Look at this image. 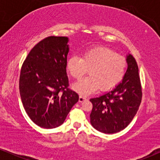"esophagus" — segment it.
<instances>
[{"mask_svg":"<svg viewBox=\"0 0 160 160\" xmlns=\"http://www.w3.org/2000/svg\"><path fill=\"white\" fill-rule=\"evenodd\" d=\"M86 100V98L84 96H82V95H80V97H79V102H84V101Z\"/></svg>","mask_w":160,"mask_h":160,"instance_id":"esophagus-1","label":"esophagus"}]
</instances>
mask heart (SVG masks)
<instances>
[{
  "mask_svg": "<svg viewBox=\"0 0 160 160\" xmlns=\"http://www.w3.org/2000/svg\"><path fill=\"white\" fill-rule=\"evenodd\" d=\"M127 62L125 57L112 49L95 47L86 50L82 58L70 57L67 70L73 78L80 80L89 70V76L76 82L73 89L82 95L113 89L122 81L126 74Z\"/></svg>",
  "mask_w": 160,
  "mask_h": 160,
  "instance_id": "b5f03b06",
  "label": "heart"
}]
</instances>
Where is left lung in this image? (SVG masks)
Masks as SVG:
<instances>
[{"label":"left lung","instance_id":"1","mask_svg":"<svg viewBox=\"0 0 160 160\" xmlns=\"http://www.w3.org/2000/svg\"><path fill=\"white\" fill-rule=\"evenodd\" d=\"M126 62L128 68L122 81L111 91L90 99V122L101 132L113 134L124 129L140 106L142 91L138 67L131 54L127 56Z\"/></svg>","mask_w":160,"mask_h":160}]
</instances>
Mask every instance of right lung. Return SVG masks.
Returning <instances> with one entry per match:
<instances>
[{
	"label": "right lung",
	"instance_id": "right-lung-1",
	"mask_svg": "<svg viewBox=\"0 0 160 160\" xmlns=\"http://www.w3.org/2000/svg\"><path fill=\"white\" fill-rule=\"evenodd\" d=\"M68 42L67 37H47L33 47L22 66V102L31 120L40 127L61 126L79 100L78 93L68 88Z\"/></svg>",
	"mask_w": 160,
	"mask_h": 160
}]
</instances>
